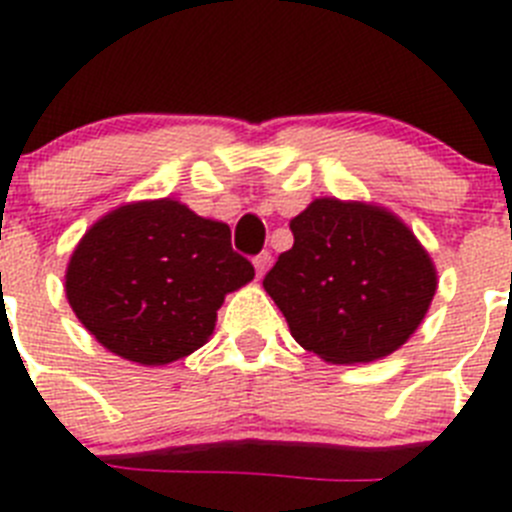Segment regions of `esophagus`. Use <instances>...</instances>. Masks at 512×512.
Returning a JSON list of instances; mask_svg holds the SVG:
<instances>
[{"label": "esophagus", "instance_id": "obj_1", "mask_svg": "<svg viewBox=\"0 0 512 512\" xmlns=\"http://www.w3.org/2000/svg\"><path fill=\"white\" fill-rule=\"evenodd\" d=\"M270 252H260V255H255V260H252V265H255V273L257 278H262V275L267 273V267H270Z\"/></svg>", "mask_w": 512, "mask_h": 512}]
</instances>
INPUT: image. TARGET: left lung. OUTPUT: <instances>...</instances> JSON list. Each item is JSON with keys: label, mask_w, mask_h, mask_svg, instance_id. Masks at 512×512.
Wrapping results in <instances>:
<instances>
[{"label": "left lung", "mask_w": 512, "mask_h": 512, "mask_svg": "<svg viewBox=\"0 0 512 512\" xmlns=\"http://www.w3.org/2000/svg\"><path fill=\"white\" fill-rule=\"evenodd\" d=\"M293 247L265 275L290 334L331 365L388 357L421 326L436 267L388 209L316 199L290 222Z\"/></svg>", "instance_id": "left-lung-1"}]
</instances>
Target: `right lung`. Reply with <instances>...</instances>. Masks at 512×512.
<instances>
[{"label": "right lung", "instance_id": "obj_1", "mask_svg": "<svg viewBox=\"0 0 512 512\" xmlns=\"http://www.w3.org/2000/svg\"><path fill=\"white\" fill-rule=\"evenodd\" d=\"M252 278L227 224L181 201H135L81 237L66 298L101 347L137 365H168L209 342L224 296Z\"/></svg>", "mask_w": 512, "mask_h": 512}]
</instances>
